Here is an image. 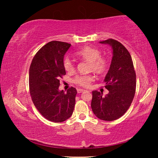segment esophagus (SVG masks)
I'll return each instance as SVG.
<instances>
[{"label":"esophagus","mask_w":158,"mask_h":158,"mask_svg":"<svg viewBox=\"0 0 158 158\" xmlns=\"http://www.w3.org/2000/svg\"><path fill=\"white\" fill-rule=\"evenodd\" d=\"M84 91H85V90H84V89H77V93H83Z\"/></svg>","instance_id":"1"}]
</instances>
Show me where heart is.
Returning <instances> with one entry per match:
<instances>
[{"label":"heart","instance_id":"obj_1","mask_svg":"<svg viewBox=\"0 0 158 158\" xmlns=\"http://www.w3.org/2000/svg\"><path fill=\"white\" fill-rule=\"evenodd\" d=\"M75 55L80 59L89 62V71H93L97 74H102L106 71L108 66V61L105 57L102 56L101 52L95 47L87 46L75 53ZM63 67L68 73H74L75 67L74 64L68 58L63 60ZM74 83L79 86L87 88L94 81L92 74L78 75L74 79Z\"/></svg>","mask_w":158,"mask_h":158}]
</instances>
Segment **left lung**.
<instances>
[{"label":"left lung","instance_id":"1","mask_svg":"<svg viewBox=\"0 0 158 158\" xmlns=\"http://www.w3.org/2000/svg\"><path fill=\"white\" fill-rule=\"evenodd\" d=\"M113 49L110 68L104 80L109 90L105 96L98 90L92 92L91 108L98 118L112 121L118 119L132 102L136 91V73L130 53L121 42L114 39L100 42Z\"/></svg>","mask_w":158,"mask_h":158}]
</instances>
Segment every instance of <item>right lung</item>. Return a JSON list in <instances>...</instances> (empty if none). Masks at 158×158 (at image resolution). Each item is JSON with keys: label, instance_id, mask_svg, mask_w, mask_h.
Returning <instances> with one entry per match:
<instances>
[{"label": "right lung", "instance_id": "right-lung-1", "mask_svg": "<svg viewBox=\"0 0 158 158\" xmlns=\"http://www.w3.org/2000/svg\"><path fill=\"white\" fill-rule=\"evenodd\" d=\"M71 44L52 41L35 55L29 69V90L32 100L48 121L61 123L72 116L77 90L71 87L65 93L58 90L60 79L65 75L63 58Z\"/></svg>", "mask_w": 158, "mask_h": 158}]
</instances>
